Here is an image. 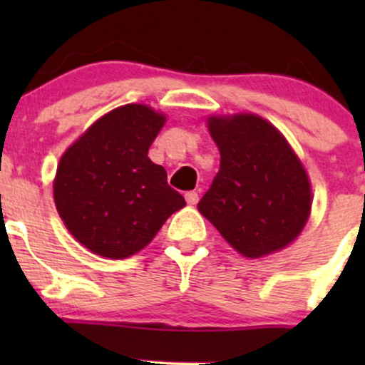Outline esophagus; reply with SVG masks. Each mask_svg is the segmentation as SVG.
Returning <instances> with one entry per match:
<instances>
[{
  "instance_id": "obj_1",
  "label": "esophagus",
  "mask_w": 365,
  "mask_h": 365,
  "mask_svg": "<svg viewBox=\"0 0 365 365\" xmlns=\"http://www.w3.org/2000/svg\"><path fill=\"white\" fill-rule=\"evenodd\" d=\"M185 200L189 205H196L197 201H200V194H197L196 190H189V192L185 194Z\"/></svg>"
}]
</instances>
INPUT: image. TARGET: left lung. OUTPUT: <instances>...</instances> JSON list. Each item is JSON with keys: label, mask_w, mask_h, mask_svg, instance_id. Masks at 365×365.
<instances>
[{"label": "left lung", "mask_w": 365, "mask_h": 365, "mask_svg": "<svg viewBox=\"0 0 365 365\" xmlns=\"http://www.w3.org/2000/svg\"><path fill=\"white\" fill-rule=\"evenodd\" d=\"M219 173L197 210L231 247L261 257L292 244L311 212V185L281 132L254 114L208 120Z\"/></svg>", "instance_id": "left-lung-1"}]
</instances>
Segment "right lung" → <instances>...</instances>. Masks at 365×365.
Here are the masks:
<instances>
[{
    "instance_id": "obj_1",
    "label": "right lung",
    "mask_w": 365,
    "mask_h": 365,
    "mask_svg": "<svg viewBox=\"0 0 365 365\" xmlns=\"http://www.w3.org/2000/svg\"><path fill=\"white\" fill-rule=\"evenodd\" d=\"M165 118L141 104L95 121L61 157L54 203L77 242L98 256L123 259L153 240L171 213L185 206L148 150Z\"/></svg>"
}]
</instances>
